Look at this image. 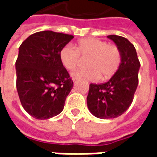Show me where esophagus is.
Listing matches in <instances>:
<instances>
[{
	"mask_svg": "<svg viewBox=\"0 0 157 157\" xmlns=\"http://www.w3.org/2000/svg\"><path fill=\"white\" fill-rule=\"evenodd\" d=\"M77 79H78V76H73V77H72V80H73L74 82H75V81H76Z\"/></svg>",
	"mask_w": 157,
	"mask_h": 157,
	"instance_id": "1",
	"label": "esophagus"
}]
</instances>
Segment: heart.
<instances>
[{
    "mask_svg": "<svg viewBox=\"0 0 157 157\" xmlns=\"http://www.w3.org/2000/svg\"><path fill=\"white\" fill-rule=\"evenodd\" d=\"M62 65L68 71H74L82 59H88L85 72H75L73 76L94 81L101 77L108 79L118 71L121 64V52L118 46L98 39H84L75 48L67 44L60 50Z\"/></svg>",
    "mask_w": 157,
    "mask_h": 157,
    "instance_id": "heart-1",
    "label": "heart"
}]
</instances>
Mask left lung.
Segmentation results:
<instances>
[{"label":"left lung","instance_id":"1","mask_svg":"<svg viewBox=\"0 0 157 157\" xmlns=\"http://www.w3.org/2000/svg\"><path fill=\"white\" fill-rule=\"evenodd\" d=\"M108 38L115 43L121 52V64L109 82L91 83L86 98L90 112L102 119L117 118L131 105L140 66L135 46L128 39L118 35H109Z\"/></svg>","mask_w":157,"mask_h":157}]
</instances>
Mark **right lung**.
Segmentation results:
<instances>
[{"label": "right lung", "instance_id": "obj_1", "mask_svg": "<svg viewBox=\"0 0 157 157\" xmlns=\"http://www.w3.org/2000/svg\"><path fill=\"white\" fill-rule=\"evenodd\" d=\"M73 38L63 33L42 31L29 36L19 47L17 90L23 109L33 118L48 119L64 109L73 81L59 55Z\"/></svg>", "mask_w": 157, "mask_h": 157}]
</instances>
